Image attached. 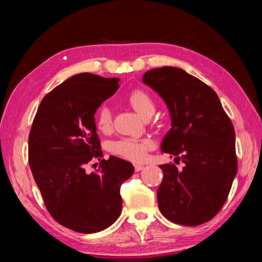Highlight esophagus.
I'll return each mask as SVG.
<instances>
[{
	"mask_svg": "<svg viewBox=\"0 0 262 262\" xmlns=\"http://www.w3.org/2000/svg\"><path fill=\"white\" fill-rule=\"evenodd\" d=\"M134 167H135V171L139 172V171H141V170H143L144 165H142V164H135Z\"/></svg>",
	"mask_w": 262,
	"mask_h": 262,
	"instance_id": "34e87169",
	"label": "esophagus"
}]
</instances>
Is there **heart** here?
<instances>
[{
  "label": "heart",
  "mask_w": 262,
  "mask_h": 262,
  "mask_svg": "<svg viewBox=\"0 0 262 262\" xmlns=\"http://www.w3.org/2000/svg\"><path fill=\"white\" fill-rule=\"evenodd\" d=\"M129 105L134 108L135 112L141 115L154 113L155 103L152 97L144 89L136 88L132 90L127 96ZM95 123L97 129L101 133H108L112 127V114L107 106H101L97 110L95 115ZM152 143L147 139H133V137H123L118 141H114L111 144V152L115 156L128 159L132 162L143 161L147 156L148 150L151 149Z\"/></svg>",
  "instance_id": "1"
}]
</instances>
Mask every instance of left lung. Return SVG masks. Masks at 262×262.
Segmentation results:
<instances>
[{
	"instance_id": "1",
	"label": "left lung",
	"mask_w": 262,
	"mask_h": 262,
	"mask_svg": "<svg viewBox=\"0 0 262 262\" xmlns=\"http://www.w3.org/2000/svg\"><path fill=\"white\" fill-rule=\"evenodd\" d=\"M142 81L170 111L172 128L162 142V151L178 156L185 164L181 171L174 164L161 165L159 210L177 224L206 223L227 201L237 173L232 122L216 92L183 69H151Z\"/></svg>"
}]
</instances>
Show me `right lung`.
Returning <instances> with one entry per match:
<instances>
[{
	"instance_id": "obj_1",
	"label": "right lung",
	"mask_w": 262,
	"mask_h": 262,
	"mask_svg": "<svg viewBox=\"0 0 262 262\" xmlns=\"http://www.w3.org/2000/svg\"><path fill=\"white\" fill-rule=\"evenodd\" d=\"M119 89V78L82 73L41 100L29 135V163L47 210L57 223L81 233L112 225L121 214L120 187L134 173L132 163L100 159L95 113ZM97 158L100 170L88 174Z\"/></svg>"
}]
</instances>
